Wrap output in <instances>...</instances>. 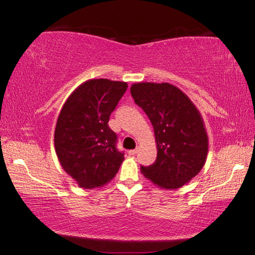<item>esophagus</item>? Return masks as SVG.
<instances>
[{
  "label": "esophagus",
  "mask_w": 255,
  "mask_h": 255,
  "mask_svg": "<svg viewBox=\"0 0 255 255\" xmlns=\"http://www.w3.org/2000/svg\"><path fill=\"white\" fill-rule=\"evenodd\" d=\"M138 153V148H135V149H130L128 150V154L129 155H136Z\"/></svg>",
  "instance_id": "34e87169"
}]
</instances>
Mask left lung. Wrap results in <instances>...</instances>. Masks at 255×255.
Here are the masks:
<instances>
[{
    "mask_svg": "<svg viewBox=\"0 0 255 255\" xmlns=\"http://www.w3.org/2000/svg\"><path fill=\"white\" fill-rule=\"evenodd\" d=\"M130 93L153 125L157 147L156 161L140 166L141 173L162 189L183 187L201 171L208 154L199 110L170 83L140 82L131 85Z\"/></svg>",
    "mask_w": 255,
    "mask_h": 255,
    "instance_id": "obj_1",
    "label": "left lung"
}]
</instances>
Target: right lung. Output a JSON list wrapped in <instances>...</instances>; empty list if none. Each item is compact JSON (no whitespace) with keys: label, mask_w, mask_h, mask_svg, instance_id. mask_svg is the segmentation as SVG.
<instances>
[{"label":"right lung","mask_w":255,"mask_h":255,"mask_svg":"<svg viewBox=\"0 0 255 255\" xmlns=\"http://www.w3.org/2000/svg\"><path fill=\"white\" fill-rule=\"evenodd\" d=\"M127 88L126 82L85 81L60 110L54 136L56 155L81 188H101L110 182L125 159L108 123Z\"/></svg>","instance_id":"1"}]
</instances>
